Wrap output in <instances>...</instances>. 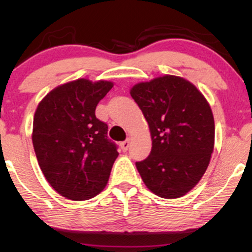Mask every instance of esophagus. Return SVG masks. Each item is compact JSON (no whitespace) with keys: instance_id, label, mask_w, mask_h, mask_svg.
Returning <instances> with one entry per match:
<instances>
[{"instance_id":"34e87169","label":"esophagus","mask_w":252,"mask_h":252,"mask_svg":"<svg viewBox=\"0 0 252 252\" xmlns=\"http://www.w3.org/2000/svg\"><path fill=\"white\" fill-rule=\"evenodd\" d=\"M120 146H121V149H122V151H126L127 150V148H129V146H130V140L127 139V140H126V141H123V142H121L120 143Z\"/></svg>"}]
</instances>
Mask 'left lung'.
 I'll return each instance as SVG.
<instances>
[{"label":"left lung","instance_id":"8db88e82","mask_svg":"<svg viewBox=\"0 0 252 252\" xmlns=\"http://www.w3.org/2000/svg\"><path fill=\"white\" fill-rule=\"evenodd\" d=\"M130 94L150 129L152 149L136 162L144 185L164 199L189 192L201 180L215 147V120L197 87L176 75L133 85Z\"/></svg>","mask_w":252,"mask_h":252}]
</instances>
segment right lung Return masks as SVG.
<instances>
[{"instance_id": "add662e5", "label": "right lung", "mask_w": 252, "mask_h": 252, "mask_svg": "<svg viewBox=\"0 0 252 252\" xmlns=\"http://www.w3.org/2000/svg\"><path fill=\"white\" fill-rule=\"evenodd\" d=\"M113 82L78 79L50 91L37 105L32 142L44 177L59 194L74 201L99 194L119 156L95 108Z\"/></svg>"}]
</instances>
